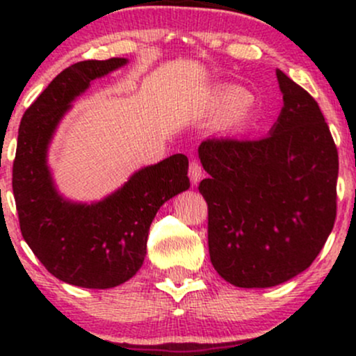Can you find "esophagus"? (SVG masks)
<instances>
[{
    "instance_id": "34e87169",
    "label": "esophagus",
    "mask_w": 356,
    "mask_h": 356,
    "mask_svg": "<svg viewBox=\"0 0 356 356\" xmlns=\"http://www.w3.org/2000/svg\"><path fill=\"white\" fill-rule=\"evenodd\" d=\"M201 177H202V167L197 161H195V159H192L189 164V179L192 186H197V182L201 181Z\"/></svg>"
}]
</instances>
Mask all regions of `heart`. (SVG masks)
Wrapping results in <instances>:
<instances>
[{"label":"heart","mask_w":356,"mask_h":356,"mask_svg":"<svg viewBox=\"0 0 356 356\" xmlns=\"http://www.w3.org/2000/svg\"><path fill=\"white\" fill-rule=\"evenodd\" d=\"M216 105L220 110L236 113V115H243L246 112V107L251 104V95L246 90L239 87H224L216 93Z\"/></svg>","instance_id":"heart-1"}]
</instances>
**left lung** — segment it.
Masks as SVG:
<instances>
[{"instance_id":"1","label":"left lung","mask_w":356,"mask_h":356,"mask_svg":"<svg viewBox=\"0 0 356 356\" xmlns=\"http://www.w3.org/2000/svg\"><path fill=\"white\" fill-rule=\"evenodd\" d=\"M283 108L257 140L207 138L211 263L239 288H271L312 266L337 218L338 150L316 100L276 70Z\"/></svg>"}]
</instances>
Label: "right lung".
Masks as SVG:
<instances>
[{
  "label": "right lung",
  "instance_id": "1",
  "mask_svg": "<svg viewBox=\"0 0 356 356\" xmlns=\"http://www.w3.org/2000/svg\"><path fill=\"white\" fill-rule=\"evenodd\" d=\"M125 63L87 60L65 68L28 107L18 130L13 194L19 229L48 273L80 288H115L136 275L157 211L191 186L189 161L175 154L137 170L99 202H72L56 191L47 164L56 127L90 81Z\"/></svg>",
  "mask_w": 356,
  "mask_h": 356
}]
</instances>
